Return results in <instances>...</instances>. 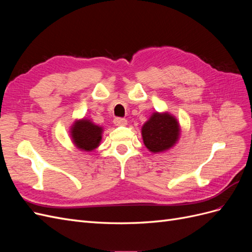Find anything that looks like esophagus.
Listing matches in <instances>:
<instances>
[{"mask_svg":"<svg viewBox=\"0 0 252 252\" xmlns=\"http://www.w3.org/2000/svg\"><path fill=\"white\" fill-rule=\"evenodd\" d=\"M113 123L116 126H125L127 124V120L123 118H116L113 120Z\"/></svg>","mask_w":252,"mask_h":252,"instance_id":"obj_1","label":"esophagus"}]
</instances>
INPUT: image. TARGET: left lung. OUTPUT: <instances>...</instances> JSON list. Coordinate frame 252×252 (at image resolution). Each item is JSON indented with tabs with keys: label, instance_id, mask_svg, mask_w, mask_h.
I'll list each match as a JSON object with an SVG mask.
<instances>
[{
	"label": "left lung",
	"instance_id": "obj_1",
	"mask_svg": "<svg viewBox=\"0 0 252 252\" xmlns=\"http://www.w3.org/2000/svg\"><path fill=\"white\" fill-rule=\"evenodd\" d=\"M180 127L177 119L169 113L156 112L142 127L145 146L152 152L169 149L177 143Z\"/></svg>",
	"mask_w": 252,
	"mask_h": 252
}]
</instances>
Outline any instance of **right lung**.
I'll use <instances>...</instances> for the list:
<instances>
[{
	"label": "right lung",
	"mask_w": 252,
	"mask_h": 252,
	"mask_svg": "<svg viewBox=\"0 0 252 252\" xmlns=\"http://www.w3.org/2000/svg\"><path fill=\"white\" fill-rule=\"evenodd\" d=\"M102 131V127L84 119L75 122L70 132L75 146L84 151H91L100 145Z\"/></svg>",
	"instance_id": "1"
}]
</instances>
